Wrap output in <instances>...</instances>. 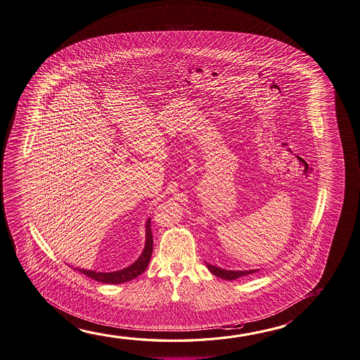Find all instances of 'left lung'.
<instances>
[{"mask_svg": "<svg viewBox=\"0 0 360 360\" xmlns=\"http://www.w3.org/2000/svg\"><path fill=\"white\" fill-rule=\"evenodd\" d=\"M205 264H207V268H208L212 274L216 275L218 278H222L224 281H235L237 278H241V276H245V275L252 274V273L259 271V269H252V270H226V269L208 264L207 262H205Z\"/></svg>", "mask_w": 360, "mask_h": 360, "instance_id": "8db88e82", "label": "left lung"}]
</instances>
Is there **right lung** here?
<instances>
[{"label": "right lung", "mask_w": 360, "mask_h": 360, "mask_svg": "<svg viewBox=\"0 0 360 360\" xmlns=\"http://www.w3.org/2000/svg\"><path fill=\"white\" fill-rule=\"evenodd\" d=\"M153 250V238H152V231H150V218L146 221V242H144L143 251L136 262L131 264L129 266L118 270V271H109V273H101L95 270H86V269L73 268L79 271L81 274L91 278L94 281L105 283V284H120L125 281H131L137 278L138 275L142 274L144 270L148 266L150 255Z\"/></svg>", "instance_id": "add662e5"}]
</instances>
